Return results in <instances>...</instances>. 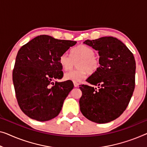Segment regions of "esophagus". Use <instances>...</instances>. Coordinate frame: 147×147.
<instances>
[{
	"mask_svg": "<svg viewBox=\"0 0 147 147\" xmlns=\"http://www.w3.org/2000/svg\"><path fill=\"white\" fill-rule=\"evenodd\" d=\"M74 87H78V84L77 82H74Z\"/></svg>",
	"mask_w": 147,
	"mask_h": 147,
	"instance_id": "obj_1",
	"label": "esophagus"
}]
</instances>
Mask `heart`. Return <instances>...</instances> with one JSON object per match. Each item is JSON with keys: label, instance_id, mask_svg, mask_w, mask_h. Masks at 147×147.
I'll list each match as a JSON object with an SVG mask.
<instances>
[{"label": "heart", "instance_id": "1", "mask_svg": "<svg viewBox=\"0 0 147 147\" xmlns=\"http://www.w3.org/2000/svg\"><path fill=\"white\" fill-rule=\"evenodd\" d=\"M71 55L64 53L59 57V63L64 71H69L73 67L74 62L77 63L78 69L67 72L65 78L73 82H79L86 77L87 71L92 73L100 67V61L95 56V51L86 45H79L71 51Z\"/></svg>", "mask_w": 147, "mask_h": 147}]
</instances>
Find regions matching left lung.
<instances>
[{
	"mask_svg": "<svg viewBox=\"0 0 147 147\" xmlns=\"http://www.w3.org/2000/svg\"><path fill=\"white\" fill-rule=\"evenodd\" d=\"M84 43L98 51L100 66L86 81L99 89L80 85V109L88 119L106 123L119 117L127 107L135 89L136 63L127 46L113 37L87 39Z\"/></svg>",
	"mask_w": 147,
	"mask_h": 147,
	"instance_id": "1",
	"label": "left lung"
}]
</instances>
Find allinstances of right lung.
I'll return each instance as SVG.
<instances>
[{
	"mask_svg": "<svg viewBox=\"0 0 147 147\" xmlns=\"http://www.w3.org/2000/svg\"><path fill=\"white\" fill-rule=\"evenodd\" d=\"M76 41L41 35L19 49L12 72L18 104L26 115L39 121L53 119L74 85L53 82L63 76L59 57Z\"/></svg>",
	"mask_w": 147,
	"mask_h": 147,
	"instance_id": "add662e5",
	"label": "right lung"
}]
</instances>
